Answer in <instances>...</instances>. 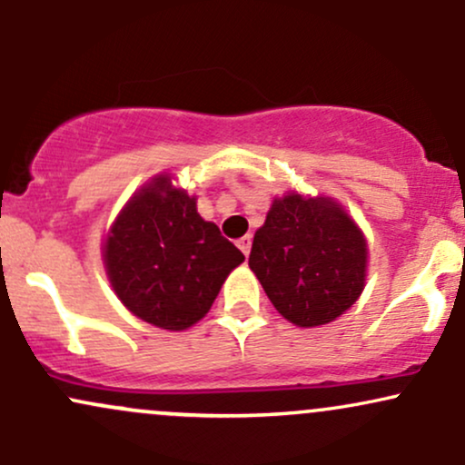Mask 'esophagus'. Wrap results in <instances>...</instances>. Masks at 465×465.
Segmentation results:
<instances>
[{
	"instance_id": "34e87169",
	"label": "esophagus",
	"mask_w": 465,
	"mask_h": 465,
	"mask_svg": "<svg viewBox=\"0 0 465 465\" xmlns=\"http://www.w3.org/2000/svg\"><path fill=\"white\" fill-rule=\"evenodd\" d=\"M238 249L242 251L244 255H249V251H251V236L247 233V236H242L238 240Z\"/></svg>"
}]
</instances>
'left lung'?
Returning <instances> with one entry per match:
<instances>
[{"mask_svg": "<svg viewBox=\"0 0 465 465\" xmlns=\"http://www.w3.org/2000/svg\"><path fill=\"white\" fill-rule=\"evenodd\" d=\"M367 244L330 199H275L255 232L249 266L282 317L300 328L334 322L365 286Z\"/></svg>", "mask_w": 465, "mask_h": 465, "instance_id": "8db88e82", "label": "left lung"}]
</instances>
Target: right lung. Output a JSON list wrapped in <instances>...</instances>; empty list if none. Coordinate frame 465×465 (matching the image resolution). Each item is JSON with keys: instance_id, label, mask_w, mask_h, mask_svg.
Returning a JSON list of instances; mask_svg holds the SVG:
<instances>
[{"instance_id": "obj_1", "label": "right lung", "mask_w": 465, "mask_h": 465, "mask_svg": "<svg viewBox=\"0 0 465 465\" xmlns=\"http://www.w3.org/2000/svg\"><path fill=\"white\" fill-rule=\"evenodd\" d=\"M242 260V251L203 221L196 201L170 188L168 177L133 196L104 242L117 297L135 317L163 330H185L205 317Z\"/></svg>"}]
</instances>
